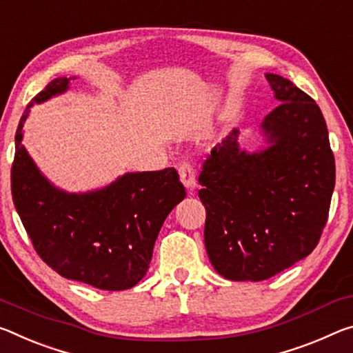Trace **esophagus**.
<instances>
[{"label": "esophagus", "mask_w": 353, "mask_h": 353, "mask_svg": "<svg viewBox=\"0 0 353 353\" xmlns=\"http://www.w3.org/2000/svg\"><path fill=\"white\" fill-rule=\"evenodd\" d=\"M179 176H181L182 183L188 190L194 188L196 179H194V168L192 163H188V161H182V163L179 165Z\"/></svg>", "instance_id": "1"}]
</instances>
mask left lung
<instances>
[{"instance_id":"1","label":"left lung","mask_w":353,"mask_h":353,"mask_svg":"<svg viewBox=\"0 0 353 353\" xmlns=\"http://www.w3.org/2000/svg\"><path fill=\"white\" fill-rule=\"evenodd\" d=\"M265 77L281 102L262 122L270 146L247 154L232 130L198 179L207 256L231 281H264L312 253L336 177L319 105L288 78Z\"/></svg>"}]
</instances>
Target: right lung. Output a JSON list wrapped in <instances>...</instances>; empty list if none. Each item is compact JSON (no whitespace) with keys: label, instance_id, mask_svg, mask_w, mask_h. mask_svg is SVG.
<instances>
[{"label":"right lung","instance_id":"obj_1","mask_svg":"<svg viewBox=\"0 0 353 353\" xmlns=\"http://www.w3.org/2000/svg\"><path fill=\"white\" fill-rule=\"evenodd\" d=\"M69 80H53L21 116L10 170L15 209L36 253L61 276L102 290L130 289L146 275L160 228L185 188L174 168L128 172L85 194L54 188L21 144V128L30 106L64 92Z\"/></svg>","mask_w":353,"mask_h":353}]
</instances>
